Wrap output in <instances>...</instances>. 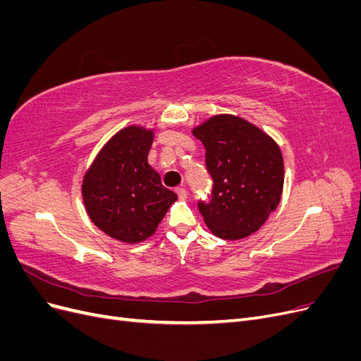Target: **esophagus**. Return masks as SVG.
I'll list each match as a JSON object with an SVG mask.
<instances>
[{"mask_svg":"<svg viewBox=\"0 0 361 361\" xmlns=\"http://www.w3.org/2000/svg\"><path fill=\"white\" fill-rule=\"evenodd\" d=\"M176 192H178V195H179V199H180V200H185V199H187V197H188V191H187V190H185L183 187L178 188V190H176Z\"/></svg>","mask_w":361,"mask_h":361,"instance_id":"esophagus-1","label":"esophagus"}]
</instances>
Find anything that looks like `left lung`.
<instances>
[{"instance_id":"obj_1","label":"left lung","mask_w":361,"mask_h":361,"mask_svg":"<svg viewBox=\"0 0 361 361\" xmlns=\"http://www.w3.org/2000/svg\"><path fill=\"white\" fill-rule=\"evenodd\" d=\"M206 149L214 179L211 203H199L209 231L236 241L257 232L277 209L285 183L279 145L256 125L233 114L212 116L192 128Z\"/></svg>"}]
</instances>
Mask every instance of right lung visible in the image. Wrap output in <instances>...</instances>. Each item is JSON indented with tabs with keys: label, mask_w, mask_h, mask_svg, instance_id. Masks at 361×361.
I'll use <instances>...</instances> for the list:
<instances>
[{
	"label": "right lung",
	"mask_w": 361,
	"mask_h": 361,
	"mask_svg": "<svg viewBox=\"0 0 361 361\" xmlns=\"http://www.w3.org/2000/svg\"><path fill=\"white\" fill-rule=\"evenodd\" d=\"M154 129L130 125L106 141L82 178L87 215L104 233L140 244L157 232L178 194L147 162Z\"/></svg>",
	"instance_id": "add662e5"
}]
</instances>
